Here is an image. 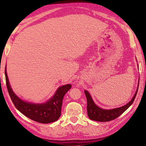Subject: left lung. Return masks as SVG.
I'll use <instances>...</instances> for the list:
<instances>
[{"mask_svg": "<svg viewBox=\"0 0 146 146\" xmlns=\"http://www.w3.org/2000/svg\"><path fill=\"white\" fill-rule=\"evenodd\" d=\"M138 65V64H137ZM139 84V80L138 82L137 88L135 92L134 97H132V100L126 105L119 108H113V109H104L100 107H98L96 105L91 97L89 92L85 90V94L87 100V113L88 117L92 120L98 121V122H108L115 119L116 118L119 117L121 114H122L127 108L131 106L134 102L135 98L137 95L138 88Z\"/></svg>", "mask_w": 146, "mask_h": 146, "instance_id": "obj_1", "label": "left lung"}]
</instances>
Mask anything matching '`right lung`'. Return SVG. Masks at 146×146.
<instances>
[{
  "label": "right lung",
  "instance_id": "obj_1",
  "mask_svg": "<svg viewBox=\"0 0 146 146\" xmlns=\"http://www.w3.org/2000/svg\"><path fill=\"white\" fill-rule=\"evenodd\" d=\"M5 76L9 94L14 106L24 115L42 123H48L56 121L61 116L63 99L66 93L71 88V84L60 86L52 97L45 103L34 104L24 101L14 94L9 83L5 68Z\"/></svg>",
  "mask_w": 146,
  "mask_h": 146
}]
</instances>
